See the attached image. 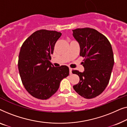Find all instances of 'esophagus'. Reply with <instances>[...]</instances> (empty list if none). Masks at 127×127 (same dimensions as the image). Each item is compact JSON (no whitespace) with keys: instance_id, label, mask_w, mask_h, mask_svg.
<instances>
[{"instance_id":"34e87169","label":"esophagus","mask_w":127,"mask_h":127,"mask_svg":"<svg viewBox=\"0 0 127 127\" xmlns=\"http://www.w3.org/2000/svg\"><path fill=\"white\" fill-rule=\"evenodd\" d=\"M69 74H72V69L71 68H69Z\"/></svg>"}]
</instances>
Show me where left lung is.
<instances>
[{
	"label": "left lung",
	"instance_id": "1",
	"mask_svg": "<svg viewBox=\"0 0 127 127\" xmlns=\"http://www.w3.org/2000/svg\"><path fill=\"white\" fill-rule=\"evenodd\" d=\"M72 32L79 44L80 56L85 58L83 72L72 71L80 79L73 88L82 97L93 98L108 85L114 65L113 50L106 37L94 29H76Z\"/></svg>",
	"mask_w": 127,
	"mask_h": 127
}]
</instances>
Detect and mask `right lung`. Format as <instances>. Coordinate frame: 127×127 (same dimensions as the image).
I'll return each instance as SVG.
<instances>
[{"instance_id": "add662e5", "label": "right lung", "mask_w": 127, "mask_h": 127, "mask_svg": "<svg viewBox=\"0 0 127 127\" xmlns=\"http://www.w3.org/2000/svg\"><path fill=\"white\" fill-rule=\"evenodd\" d=\"M62 33L40 30L26 39L21 48L18 69L25 88L33 97L46 99L53 95L62 80L69 75L65 65L55 67L50 60Z\"/></svg>"}]
</instances>
